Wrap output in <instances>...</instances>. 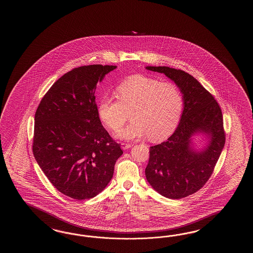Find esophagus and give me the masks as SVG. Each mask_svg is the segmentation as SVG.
<instances>
[{
  "label": "esophagus",
  "instance_id": "obj_1",
  "mask_svg": "<svg viewBox=\"0 0 253 253\" xmlns=\"http://www.w3.org/2000/svg\"><path fill=\"white\" fill-rule=\"evenodd\" d=\"M131 146H132L131 144H126V143H122V144H121V147H122L123 150H126V149L130 148Z\"/></svg>",
  "mask_w": 253,
  "mask_h": 253
}]
</instances>
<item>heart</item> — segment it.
Wrapping results in <instances>:
<instances>
[{"mask_svg": "<svg viewBox=\"0 0 253 253\" xmlns=\"http://www.w3.org/2000/svg\"><path fill=\"white\" fill-rule=\"evenodd\" d=\"M119 99L105 95L97 106V115L108 128L119 130L131 112L132 121L115 136L133 140L148 135L153 141L164 139L175 128L182 113L183 98L172 82H159L143 75L130 77L117 88Z\"/></svg>", "mask_w": 253, "mask_h": 253, "instance_id": "b5f03b06", "label": "heart"}]
</instances>
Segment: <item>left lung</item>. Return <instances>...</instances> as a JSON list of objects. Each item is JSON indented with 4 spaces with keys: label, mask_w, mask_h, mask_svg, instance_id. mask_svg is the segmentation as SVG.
<instances>
[{
    "label": "left lung",
    "mask_w": 253,
    "mask_h": 253,
    "mask_svg": "<svg viewBox=\"0 0 253 253\" xmlns=\"http://www.w3.org/2000/svg\"><path fill=\"white\" fill-rule=\"evenodd\" d=\"M173 81L183 95V113L173 134L159 145L151 146L145 177L158 194L181 199L202 188L213 172L225 144L220 106L199 81L183 70L147 66ZM206 138L197 149L194 137Z\"/></svg>",
    "instance_id": "left-lung-1"
}]
</instances>
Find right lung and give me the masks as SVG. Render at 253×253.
<instances>
[{
	"mask_svg": "<svg viewBox=\"0 0 253 253\" xmlns=\"http://www.w3.org/2000/svg\"><path fill=\"white\" fill-rule=\"evenodd\" d=\"M113 65L76 68L59 78L35 113L33 151L49 182L76 200L101 193L113 177L123 151L103 127L97 115V82Z\"/></svg>",
	"mask_w": 253,
	"mask_h": 253,
	"instance_id": "1",
	"label": "right lung"
}]
</instances>
